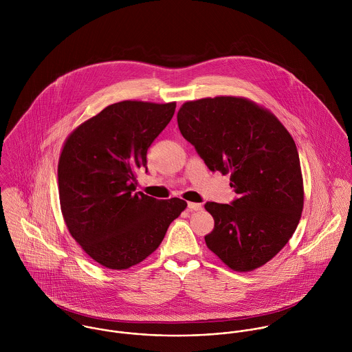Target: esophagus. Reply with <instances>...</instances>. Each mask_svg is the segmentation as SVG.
I'll return each instance as SVG.
<instances>
[{
	"label": "esophagus",
	"mask_w": 352,
	"mask_h": 352,
	"mask_svg": "<svg viewBox=\"0 0 352 352\" xmlns=\"http://www.w3.org/2000/svg\"><path fill=\"white\" fill-rule=\"evenodd\" d=\"M187 207H188L190 211H198V210H201V203H195V201H188Z\"/></svg>",
	"instance_id": "obj_1"
}]
</instances>
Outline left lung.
Listing matches in <instances>:
<instances>
[{
  "label": "left lung",
  "instance_id": "8db88e82",
  "mask_svg": "<svg viewBox=\"0 0 352 352\" xmlns=\"http://www.w3.org/2000/svg\"><path fill=\"white\" fill-rule=\"evenodd\" d=\"M177 124L211 172L230 173L237 194L230 204H204L214 218L206 245L234 271L261 267L289 243L301 219L294 140L270 111L243 98L187 101Z\"/></svg>",
  "mask_w": 352,
  "mask_h": 352
}]
</instances>
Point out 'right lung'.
I'll return each mask as SVG.
<instances>
[{"label":"right lung","mask_w":352,"mask_h":352,"mask_svg":"<svg viewBox=\"0 0 352 352\" xmlns=\"http://www.w3.org/2000/svg\"><path fill=\"white\" fill-rule=\"evenodd\" d=\"M176 102L120 101L78 126L58 162L60 210L72 237L95 261L127 270L158 248L187 207L135 192L140 168L166 127Z\"/></svg>","instance_id":"add662e5"}]
</instances>
